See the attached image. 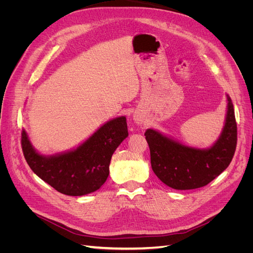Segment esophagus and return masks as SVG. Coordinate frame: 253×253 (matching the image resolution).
Wrapping results in <instances>:
<instances>
[{"label":"esophagus","mask_w":253,"mask_h":253,"mask_svg":"<svg viewBox=\"0 0 253 253\" xmlns=\"http://www.w3.org/2000/svg\"><path fill=\"white\" fill-rule=\"evenodd\" d=\"M133 119H134V121L136 122L137 125H142L143 122H144V117L139 113H135Z\"/></svg>","instance_id":"obj_1"}]
</instances>
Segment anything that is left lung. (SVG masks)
I'll list each match as a JSON object with an SVG mask.
<instances>
[{
    "mask_svg": "<svg viewBox=\"0 0 253 253\" xmlns=\"http://www.w3.org/2000/svg\"><path fill=\"white\" fill-rule=\"evenodd\" d=\"M225 126L210 149L187 147L149 128L144 133L150 148L151 166L157 177L175 190H191L208 185L230 165L236 149L237 127L231 99Z\"/></svg>",
    "mask_w": 253,
    "mask_h": 253,
    "instance_id": "left-lung-1",
    "label": "left lung"
}]
</instances>
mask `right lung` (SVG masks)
Instances as JSON below:
<instances>
[{
  "instance_id": "1",
  "label": "right lung",
  "mask_w": 253,
  "mask_h": 253,
  "mask_svg": "<svg viewBox=\"0 0 253 253\" xmlns=\"http://www.w3.org/2000/svg\"><path fill=\"white\" fill-rule=\"evenodd\" d=\"M128 136L125 116L108 121L77 149L44 156L30 143L22 131V151L30 169L58 192L81 196L100 188L110 174L113 153Z\"/></svg>"
}]
</instances>
